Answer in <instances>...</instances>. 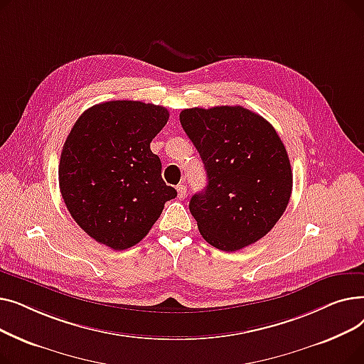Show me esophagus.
<instances>
[{"label":"esophagus","instance_id":"obj_1","mask_svg":"<svg viewBox=\"0 0 364 364\" xmlns=\"http://www.w3.org/2000/svg\"><path fill=\"white\" fill-rule=\"evenodd\" d=\"M177 193H178V199L180 200L186 199V196H187V187L184 184H178L177 186Z\"/></svg>","mask_w":364,"mask_h":364}]
</instances>
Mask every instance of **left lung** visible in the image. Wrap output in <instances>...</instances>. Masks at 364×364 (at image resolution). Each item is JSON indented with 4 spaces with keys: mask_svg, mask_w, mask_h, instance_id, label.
<instances>
[{
    "mask_svg": "<svg viewBox=\"0 0 364 364\" xmlns=\"http://www.w3.org/2000/svg\"><path fill=\"white\" fill-rule=\"evenodd\" d=\"M180 122L208 177L188 203L202 237L225 252L264 237L292 193L289 156L273 125L242 106L184 109Z\"/></svg>",
    "mask_w": 364,
    "mask_h": 364,
    "instance_id": "1",
    "label": "left lung"
}]
</instances>
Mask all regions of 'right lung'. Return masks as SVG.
<instances>
[{"label": "right lung", "instance_id": "1", "mask_svg": "<svg viewBox=\"0 0 364 364\" xmlns=\"http://www.w3.org/2000/svg\"><path fill=\"white\" fill-rule=\"evenodd\" d=\"M169 112L151 103L112 100L87 109L72 127L59 165L68 211L95 242L114 251L137 245L161 217L174 187L150 150Z\"/></svg>", "mask_w": 364, "mask_h": 364}]
</instances>
